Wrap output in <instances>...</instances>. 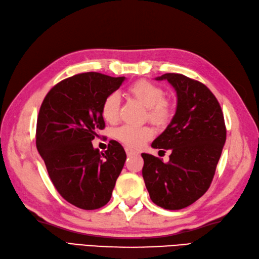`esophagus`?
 <instances>
[{
  "label": "esophagus",
  "mask_w": 259,
  "mask_h": 259,
  "mask_svg": "<svg viewBox=\"0 0 259 259\" xmlns=\"http://www.w3.org/2000/svg\"><path fill=\"white\" fill-rule=\"evenodd\" d=\"M124 150H125V153H127V155H134V154H138V152L136 151V150L131 149V148H129V147H127V148H125Z\"/></svg>",
  "instance_id": "obj_1"
}]
</instances>
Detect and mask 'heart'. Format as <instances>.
Returning <instances> with one entry per match:
<instances>
[{
  "instance_id": "heart-1",
  "label": "heart",
  "mask_w": 259,
  "mask_h": 259,
  "mask_svg": "<svg viewBox=\"0 0 259 259\" xmlns=\"http://www.w3.org/2000/svg\"><path fill=\"white\" fill-rule=\"evenodd\" d=\"M128 93L142 106L147 108V117L155 124H165L172 116V105L170 100L164 98V93L161 87L148 80H137L130 85ZM120 106L119 96L116 93L108 95L102 101L101 116L108 122H115L118 118ZM154 135V131L149 125L134 127L122 125L116 130V138L131 148H140L149 141Z\"/></svg>"
}]
</instances>
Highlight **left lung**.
<instances>
[{
	"mask_svg": "<svg viewBox=\"0 0 259 259\" xmlns=\"http://www.w3.org/2000/svg\"><path fill=\"white\" fill-rule=\"evenodd\" d=\"M176 89V115L152 142L154 149L171 150L164 163L142 153V177L150 198L165 209L193 204L208 190L226 140L224 116L218 99L204 83L181 74L155 78Z\"/></svg>",
	"mask_w": 259,
	"mask_h": 259,
	"instance_id": "obj_1",
	"label": "left lung"
}]
</instances>
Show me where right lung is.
Returning <instances> with one entry per match:
<instances>
[{"label":"right lung","mask_w":259,"mask_h":259,"mask_svg":"<svg viewBox=\"0 0 259 259\" xmlns=\"http://www.w3.org/2000/svg\"><path fill=\"white\" fill-rule=\"evenodd\" d=\"M123 80L94 71L78 74L54 86L40 106L36 148L58 193L82 209H97L109 202L127 159L115 140L104 153L92 143L105 128L102 101Z\"/></svg>","instance_id":"obj_1"}]
</instances>
